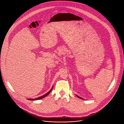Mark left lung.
<instances>
[{"label": "left lung", "instance_id": "left-lung-1", "mask_svg": "<svg viewBox=\"0 0 124 124\" xmlns=\"http://www.w3.org/2000/svg\"><path fill=\"white\" fill-rule=\"evenodd\" d=\"M77 96L78 98H80V99H83V100H84V99H82V98H81V97H79V96H77Z\"/></svg>", "mask_w": 124, "mask_h": 124}]
</instances>
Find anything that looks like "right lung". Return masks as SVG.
<instances>
[{
    "label": "right lung",
    "mask_w": 124,
    "mask_h": 124,
    "mask_svg": "<svg viewBox=\"0 0 124 124\" xmlns=\"http://www.w3.org/2000/svg\"><path fill=\"white\" fill-rule=\"evenodd\" d=\"M53 87L52 86V88L51 89L46 93V94H45V95H43L42 96H41V97H38V98H35V99H28V100H32V101H34V100H40V99H42V98H44V97H46V96H47L50 92H51V91H52V88H53Z\"/></svg>",
    "instance_id": "obj_1"
}]
</instances>
